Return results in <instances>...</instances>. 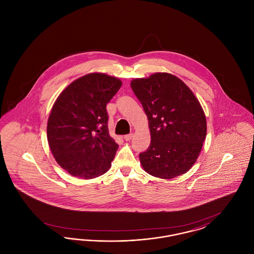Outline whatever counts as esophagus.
<instances>
[{"instance_id":"34e87169","label":"esophagus","mask_w":254,"mask_h":254,"mask_svg":"<svg viewBox=\"0 0 254 254\" xmlns=\"http://www.w3.org/2000/svg\"><path fill=\"white\" fill-rule=\"evenodd\" d=\"M133 134L132 133H130V134H127V135H126L125 137H124V139L126 140V141H130L131 139H132Z\"/></svg>"}]
</instances>
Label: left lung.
<instances>
[{"label":"left lung","instance_id":"obj_1","mask_svg":"<svg viewBox=\"0 0 254 254\" xmlns=\"http://www.w3.org/2000/svg\"><path fill=\"white\" fill-rule=\"evenodd\" d=\"M148 119L150 145L140 153L148 174L172 179L191 169L206 135L204 110L190 88L178 77L154 73L130 83Z\"/></svg>","mask_w":254,"mask_h":254}]
</instances>
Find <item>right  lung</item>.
Returning a JSON list of instances; mask_svg holds the SVG:
<instances>
[{
  "instance_id": "right-lung-1",
  "label": "right lung",
  "mask_w": 254,
  "mask_h": 254,
  "mask_svg": "<svg viewBox=\"0 0 254 254\" xmlns=\"http://www.w3.org/2000/svg\"><path fill=\"white\" fill-rule=\"evenodd\" d=\"M121 80L89 73L67 85L49 114L47 132L56 162L70 175L92 179L109 170L118 149L109 136L107 104Z\"/></svg>"
}]
</instances>
